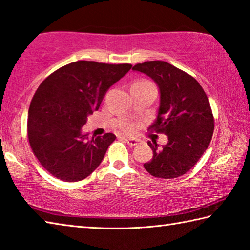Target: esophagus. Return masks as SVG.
Returning a JSON list of instances; mask_svg holds the SVG:
<instances>
[{
	"label": "esophagus",
	"instance_id": "esophagus-1",
	"mask_svg": "<svg viewBox=\"0 0 250 250\" xmlns=\"http://www.w3.org/2000/svg\"><path fill=\"white\" fill-rule=\"evenodd\" d=\"M124 139H125V142L127 143L130 147L136 146V145H139V144H142V141H139V139H136V138H124Z\"/></svg>",
	"mask_w": 250,
	"mask_h": 250
}]
</instances>
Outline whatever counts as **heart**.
<instances>
[{
    "label": "heart",
    "instance_id": "b5f03b06",
    "mask_svg": "<svg viewBox=\"0 0 250 250\" xmlns=\"http://www.w3.org/2000/svg\"><path fill=\"white\" fill-rule=\"evenodd\" d=\"M124 129H125V130H130V129H132V127H130L129 125H125V126H124Z\"/></svg>",
    "mask_w": 250,
    "mask_h": 250
}]
</instances>
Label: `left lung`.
<instances>
[{"mask_svg": "<svg viewBox=\"0 0 250 250\" xmlns=\"http://www.w3.org/2000/svg\"><path fill=\"white\" fill-rule=\"evenodd\" d=\"M133 70L158 86L157 118L148 129L168 137L161 147L148 142L154 156L144 167L156 178L180 177L198 163L211 143L214 120L208 96L193 77L165 61H146Z\"/></svg>", "mask_w": 250, "mask_h": 250, "instance_id": "left-lung-1", "label": "left lung"}]
</instances>
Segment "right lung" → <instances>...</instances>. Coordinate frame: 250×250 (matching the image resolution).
Segmentation results:
<instances>
[{"instance_id":"1","label":"right lung","mask_w":250,"mask_h":250,"mask_svg":"<svg viewBox=\"0 0 250 250\" xmlns=\"http://www.w3.org/2000/svg\"><path fill=\"white\" fill-rule=\"evenodd\" d=\"M130 68L128 63L79 60L51 73L38 86L28 109V139L39 163L52 176L77 182L102 163L116 136L107 133L89 141L82 127L109 87Z\"/></svg>"}]
</instances>
